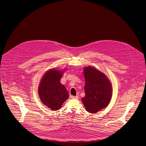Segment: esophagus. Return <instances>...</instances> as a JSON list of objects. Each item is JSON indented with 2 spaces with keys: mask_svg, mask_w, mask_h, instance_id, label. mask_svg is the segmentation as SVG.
Instances as JSON below:
<instances>
[{
  "mask_svg": "<svg viewBox=\"0 0 146 146\" xmlns=\"http://www.w3.org/2000/svg\"><path fill=\"white\" fill-rule=\"evenodd\" d=\"M71 98H72V99H78L79 98V97L78 96H71Z\"/></svg>",
  "mask_w": 146,
  "mask_h": 146,
  "instance_id": "obj_1",
  "label": "esophagus"
}]
</instances>
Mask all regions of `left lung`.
I'll return each mask as SVG.
<instances>
[{
    "instance_id": "left-lung-1",
    "label": "left lung",
    "mask_w": 146,
    "mask_h": 146,
    "mask_svg": "<svg viewBox=\"0 0 146 146\" xmlns=\"http://www.w3.org/2000/svg\"><path fill=\"white\" fill-rule=\"evenodd\" d=\"M85 96L82 101L86 110L95 113L108 106L112 97L111 84L106 75L93 67L84 70Z\"/></svg>"
}]
</instances>
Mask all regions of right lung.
I'll return each instance as SVG.
<instances>
[{"label":"right lung","mask_w":146,"mask_h":146,"mask_svg":"<svg viewBox=\"0 0 146 146\" xmlns=\"http://www.w3.org/2000/svg\"><path fill=\"white\" fill-rule=\"evenodd\" d=\"M64 70L51 69L47 71L38 87V91L41 101L52 110L60 109L62 103L69 96L65 87L60 83Z\"/></svg>","instance_id":"add662e5"}]
</instances>
